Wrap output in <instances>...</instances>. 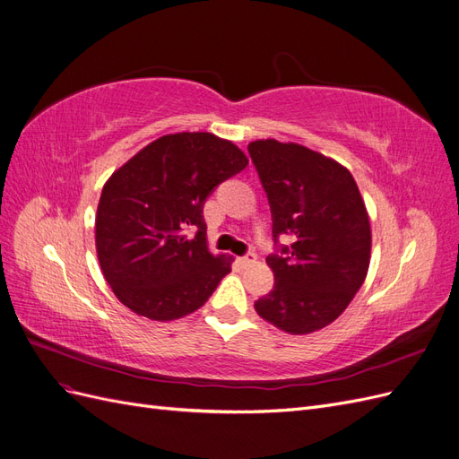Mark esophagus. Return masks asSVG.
<instances>
[{
    "mask_svg": "<svg viewBox=\"0 0 459 459\" xmlns=\"http://www.w3.org/2000/svg\"><path fill=\"white\" fill-rule=\"evenodd\" d=\"M238 260H239V264H241L243 268H247V266H253V264L256 262V255L255 253H247L245 256H241Z\"/></svg>",
    "mask_w": 459,
    "mask_h": 459,
    "instance_id": "esophagus-1",
    "label": "esophagus"
}]
</instances>
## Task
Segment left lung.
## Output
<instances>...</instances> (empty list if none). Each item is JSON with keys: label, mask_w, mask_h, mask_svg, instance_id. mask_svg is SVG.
<instances>
[{"label": "left lung", "mask_w": 459, "mask_h": 459, "mask_svg": "<svg viewBox=\"0 0 459 459\" xmlns=\"http://www.w3.org/2000/svg\"><path fill=\"white\" fill-rule=\"evenodd\" d=\"M272 211L277 253L266 258L275 283L255 310L290 335L329 325L362 287L371 255L366 204L352 174L299 143H248ZM283 232L290 247L277 246Z\"/></svg>", "instance_id": "8db88e82"}]
</instances>
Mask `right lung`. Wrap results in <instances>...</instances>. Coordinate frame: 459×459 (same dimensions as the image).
Segmentation results:
<instances>
[{
  "instance_id": "1",
  "label": "right lung",
  "mask_w": 459,
  "mask_h": 459,
  "mask_svg": "<svg viewBox=\"0 0 459 459\" xmlns=\"http://www.w3.org/2000/svg\"><path fill=\"white\" fill-rule=\"evenodd\" d=\"M247 164L231 142L182 132L159 137L107 179L95 248L124 307L170 322L195 312L214 293L231 272V256L208 251L203 206L218 184Z\"/></svg>"
}]
</instances>
